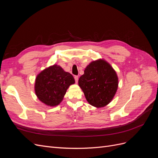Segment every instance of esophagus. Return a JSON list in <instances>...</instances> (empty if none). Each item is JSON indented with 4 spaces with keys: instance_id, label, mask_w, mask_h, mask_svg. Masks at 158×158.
I'll return each mask as SVG.
<instances>
[{
    "instance_id": "1",
    "label": "esophagus",
    "mask_w": 158,
    "mask_h": 158,
    "mask_svg": "<svg viewBox=\"0 0 158 158\" xmlns=\"http://www.w3.org/2000/svg\"><path fill=\"white\" fill-rule=\"evenodd\" d=\"M74 80H75V82L77 83L78 80V76H74Z\"/></svg>"
}]
</instances>
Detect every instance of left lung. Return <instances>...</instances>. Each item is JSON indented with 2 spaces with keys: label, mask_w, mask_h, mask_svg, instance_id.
<instances>
[{
  "label": "left lung",
  "mask_w": 158,
  "mask_h": 158,
  "mask_svg": "<svg viewBox=\"0 0 158 158\" xmlns=\"http://www.w3.org/2000/svg\"><path fill=\"white\" fill-rule=\"evenodd\" d=\"M78 84L90 105L102 107L109 103L115 94L118 78L111 65L103 60H98L85 69Z\"/></svg>",
  "instance_id": "8db88e82"
}]
</instances>
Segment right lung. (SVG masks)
<instances>
[{"label":"right lung","instance_id":"right-lung-1","mask_svg":"<svg viewBox=\"0 0 158 158\" xmlns=\"http://www.w3.org/2000/svg\"><path fill=\"white\" fill-rule=\"evenodd\" d=\"M74 82L73 75L54 64L37 75L35 92L41 102L47 106H56L62 102L69 85Z\"/></svg>","mask_w":158,"mask_h":158}]
</instances>
